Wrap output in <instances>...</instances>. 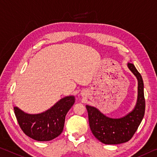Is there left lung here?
Returning <instances> with one entry per match:
<instances>
[{"label": "left lung", "instance_id": "left-lung-1", "mask_svg": "<svg viewBox=\"0 0 157 157\" xmlns=\"http://www.w3.org/2000/svg\"><path fill=\"white\" fill-rule=\"evenodd\" d=\"M128 68L138 79V99L133 110L123 117L114 119L106 117L93 106L86 105L89 126L94 136L106 145H117L132 138L143 120L145 110L144 84L141 75L133 63Z\"/></svg>", "mask_w": 157, "mask_h": 157}]
</instances>
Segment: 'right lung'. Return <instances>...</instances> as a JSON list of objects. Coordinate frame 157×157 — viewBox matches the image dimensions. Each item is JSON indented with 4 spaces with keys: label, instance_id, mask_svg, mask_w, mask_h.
<instances>
[{
    "label": "right lung",
    "instance_id": "add662e5",
    "mask_svg": "<svg viewBox=\"0 0 157 157\" xmlns=\"http://www.w3.org/2000/svg\"><path fill=\"white\" fill-rule=\"evenodd\" d=\"M75 103V97H64L44 113H25L17 107L14 110L23 132L37 141H49L58 137L63 130L66 115Z\"/></svg>",
    "mask_w": 157,
    "mask_h": 157
}]
</instances>
